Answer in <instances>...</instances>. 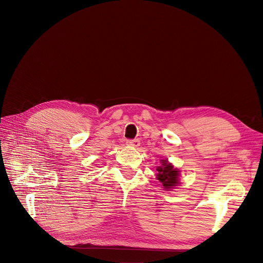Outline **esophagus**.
<instances>
[{
  "instance_id": "esophagus-1",
  "label": "esophagus",
  "mask_w": 263,
  "mask_h": 263,
  "mask_svg": "<svg viewBox=\"0 0 263 263\" xmlns=\"http://www.w3.org/2000/svg\"><path fill=\"white\" fill-rule=\"evenodd\" d=\"M141 144L140 140L139 139H135V140H128L127 141V145L129 146H132V147H139Z\"/></svg>"
}]
</instances>
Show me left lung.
<instances>
[{
  "label": "left lung",
  "mask_w": 263,
  "mask_h": 263,
  "mask_svg": "<svg viewBox=\"0 0 263 263\" xmlns=\"http://www.w3.org/2000/svg\"><path fill=\"white\" fill-rule=\"evenodd\" d=\"M157 171L159 172L157 175L158 180H160L164 189H172L173 186L178 184L179 171H177V168H174L173 165L171 163H167L166 160H162V166H159Z\"/></svg>",
  "instance_id": "1"
}]
</instances>
